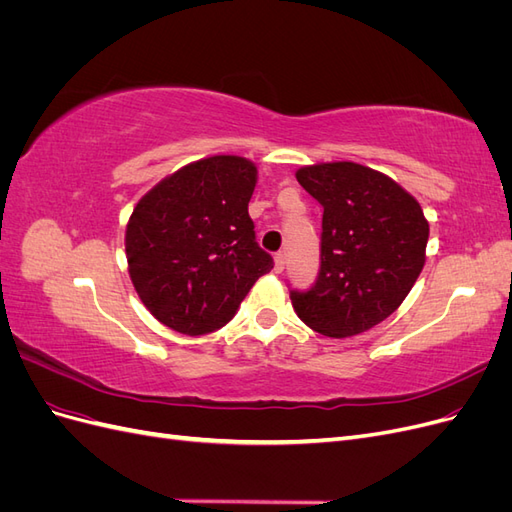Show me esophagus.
Returning a JSON list of instances; mask_svg holds the SVG:
<instances>
[{"mask_svg": "<svg viewBox=\"0 0 512 512\" xmlns=\"http://www.w3.org/2000/svg\"><path fill=\"white\" fill-rule=\"evenodd\" d=\"M286 267V254L284 252H277L275 254V273H282Z\"/></svg>", "mask_w": 512, "mask_h": 512, "instance_id": "esophagus-1", "label": "esophagus"}]
</instances>
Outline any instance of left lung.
<instances>
[{
	"label": "left lung",
	"instance_id": "left-lung-1",
	"mask_svg": "<svg viewBox=\"0 0 512 512\" xmlns=\"http://www.w3.org/2000/svg\"><path fill=\"white\" fill-rule=\"evenodd\" d=\"M297 181L324 213L318 277L307 290L290 288L294 312L327 337L369 331L395 312L423 271V209L391 177L354 162L303 166Z\"/></svg>",
	"mask_w": 512,
	"mask_h": 512
}]
</instances>
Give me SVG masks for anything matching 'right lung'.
<instances>
[{"label":"right lung","instance_id":"obj_1","mask_svg":"<svg viewBox=\"0 0 512 512\" xmlns=\"http://www.w3.org/2000/svg\"><path fill=\"white\" fill-rule=\"evenodd\" d=\"M256 166L213 156L160 181L132 211L126 254L149 312L183 335H205L237 314L273 258L256 241L247 205Z\"/></svg>","mask_w":512,"mask_h":512}]
</instances>
